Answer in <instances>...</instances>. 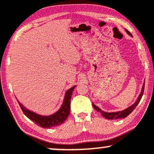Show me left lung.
Masks as SVG:
<instances>
[{
	"mask_svg": "<svg viewBox=\"0 0 154 154\" xmlns=\"http://www.w3.org/2000/svg\"><path fill=\"white\" fill-rule=\"evenodd\" d=\"M125 31H126V32L128 33L129 35H130V36H132L131 33L129 32L128 29H125ZM144 87H145V82L143 83V87H142V90H141V92L140 93L139 96L137 97V100H136V101L132 104V106H130V107H128V109H125V110L123 111H116V112H105V111H102L101 109H99L98 106H96L95 105L94 103H92V105H93V106L94 107V109L96 110L97 111H98V112H100V114H102V116H103V117H105L106 119H123V118H125L127 117L129 114H130V113L132 112V111L134 110V109H135V107L137 106V104L139 103L140 100L141 98H142L143 95V92H144Z\"/></svg>",
	"mask_w": 154,
	"mask_h": 154,
	"instance_id": "left-lung-1",
	"label": "left lung"
}]
</instances>
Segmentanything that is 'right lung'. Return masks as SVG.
I'll return each instance as SVG.
<instances>
[{
    "mask_svg": "<svg viewBox=\"0 0 154 154\" xmlns=\"http://www.w3.org/2000/svg\"><path fill=\"white\" fill-rule=\"evenodd\" d=\"M75 87L76 85L73 86L68 91H66L61 108L59 111H57L56 113H54V114H51V115H40V114L33 112V111L28 110L22 103H19L18 100H17V101L19 102V104L23 113L26 117L29 118V119H31L32 121L36 123V125L41 127V128H51L53 127L59 126V125H61L68 117L70 112V103H71L70 100H71L72 92H73Z\"/></svg>",
    "mask_w": 154,
    "mask_h": 154,
    "instance_id": "add662e5",
    "label": "right lung"
}]
</instances>
